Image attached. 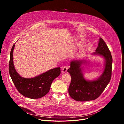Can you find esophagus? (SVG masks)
Listing matches in <instances>:
<instances>
[{"mask_svg": "<svg viewBox=\"0 0 124 124\" xmlns=\"http://www.w3.org/2000/svg\"><path fill=\"white\" fill-rule=\"evenodd\" d=\"M68 70V67L67 66H64L63 68H62V73H65L67 72Z\"/></svg>", "mask_w": 124, "mask_h": 124, "instance_id": "1", "label": "esophagus"}]
</instances>
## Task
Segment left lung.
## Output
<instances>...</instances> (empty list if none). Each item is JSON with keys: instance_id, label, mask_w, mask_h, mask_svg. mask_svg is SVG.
<instances>
[{"instance_id": "left-lung-1", "label": "left lung", "mask_w": 124, "mask_h": 124, "mask_svg": "<svg viewBox=\"0 0 124 124\" xmlns=\"http://www.w3.org/2000/svg\"><path fill=\"white\" fill-rule=\"evenodd\" d=\"M92 55L101 56L104 60L101 74L94 79H87L84 77L82 65L86 63V59H75L70 62L68 72L71 77V82L68 91L70 96L77 101H86L96 99L104 91L111 79L112 57L102 38L99 39L98 46Z\"/></svg>"}]
</instances>
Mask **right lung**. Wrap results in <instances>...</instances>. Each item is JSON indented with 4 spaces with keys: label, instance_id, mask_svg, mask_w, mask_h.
<instances>
[{
    "label": "right lung",
    "instance_id": "add662e5",
    "mask_svg": "<svg viewBox=\"0 0 124 124\" xmlns=\"http://www.w3.org/2000/svg\"><path fill=\"white\" fill-rule=\"evenodd\" d=\"M15 46L14 45L10 52L9 71L17 90L23 96L30 99H39L44 97L49 92L52 81L60 75V68L49 70L33 78H23L17 73L15 68L13 61Z\"/></svg>",
    "mask_w": 124,
    "mask_h": 124
}]
</instances>
